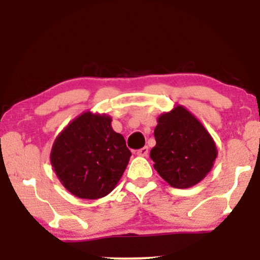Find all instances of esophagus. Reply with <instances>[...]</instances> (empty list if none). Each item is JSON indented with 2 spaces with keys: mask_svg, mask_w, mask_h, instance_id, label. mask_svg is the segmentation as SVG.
I'll return each mask as SVG.
<instances>
[{
  "mask_svg": "<svg viewBox=\"0 0 260 260\" xmlns=\"http://www.w3.org/2000/svg\"><path fill=\"white\" fill-rule=\"evenodd\" d=\"M148 147H143V148H141L140 150H137L136 151V154L138 155V156H143V157H145V156H148Z\"/></svg>",
  "mask_w": 260,
  "mask_h": 260,
  "instance_id": "esophagus-1",
  "label": "esophagus"
}]
</instances>
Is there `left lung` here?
I'll use <instances>...</instances> for the list:
<instances>
[{
	"label": "left lung",
	"instance_id": "1",
	"mask_svg": "<svg viewBox=\"0 0 260 260\" xmlns=\"http://www.w3.org/2000/svg\"><path fill=\"white\" fill-rule=\"evenodd\" d=\"M157 123L150 151L156 172L174 188L195 186L211 172L218 155L212 136L181 105L159 116Z\"/></svg>",
	"mask_w": 260,
	"mask_h": 260
}]
</instances>
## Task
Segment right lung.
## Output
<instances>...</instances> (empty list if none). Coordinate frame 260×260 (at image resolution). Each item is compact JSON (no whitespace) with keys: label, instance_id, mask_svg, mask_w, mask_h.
Wrapping results in <instances>:
<instances>
[{"label":"right lung","instance_id":"obj_1","mask_svg":"<svg viewBox=\"0 0 260 260\" xmlns=\"http://www.w3.org/2000/svg\"><path fill=\"white\" fill-rule=\"evenodd\" d=\"M111 117L90 111L73 119L55 138L51 163L60 182L80 199H101L122 177L131 152L113 131Z\"/></svg>","mask_w":260,"mask_h":260}]
</instances>
